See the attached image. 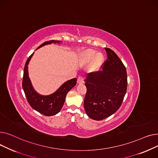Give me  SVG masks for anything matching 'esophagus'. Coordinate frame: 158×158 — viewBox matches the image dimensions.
<instances>
[{"label":"esophagus","mask_w":158,"mask_h":158,"mask_svg":"<svg viewBox=\"0 0 158 158\" xmlns=\"http://www.w3.org/2000/svg\"><path fill=\"white\" fill-rule=\"evenodd\" d=\"M84 77L83 76H79L77 79V82L79 84H81V83H83L84 82Z\"/></svg>","instance_id":"1"}]
</instances>
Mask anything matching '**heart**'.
I'll return each mask as SVG.
<instances>
[{"mask_svg":"<svg viewBox=\"0 0 158 158\" xmlns=\"http://www.w3.org/2000/svg\"><path fill=\"white\" fill-rule=\"evenodd\" d=\"M95 53H96V52L93 51V50H88V51H87L85 54L86 61L88 63H89L92 61L94 59L93 58L95 56ZM94 60L93 63H92L93 68L95 70H97L101 66V65L104 61V57L101 54H98Z\"/></svg>","mask_w":158,"mask_h":158,"instance_id":"heart-1","label":"heart"}]
</instances>
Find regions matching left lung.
Returning <instances> with one entry per match:
<instances>
[{
    "mask_svg": "<svg viewBox=\"0 0 158 158\" xmlns=\"http://www.w3.org/2000/svg\"><path fill=\"white\" fill-rule=\"evenodd\" d=\"M105 50L107 58L102 70L89 73L85 80L84 107L88 117L95 120L105 119L119 109L127 86L126 66L111 49Z\"/></svg>",
    "mask_w": 158,
    "mask_h": 158,
    "instance_id": "8db88e82",
    "label": "left lung"
}]
</instances>
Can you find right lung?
<instances>
[{
    "label": "right lung",
    "mask_w": 158,
    "mask_h": 158,
    "mask_svg": "<svg viewBox=\"0 0 158 158\" xmlns=\"http://www.w3.org/2000/svg\"><path fill=\"white\" fill-rule=\"evenodd\" d=\"M53 42L59 43L60 41L49 40L40 45L38 48ZM33 54L34 52L28 57L26 64H25L22 79V88L29 104L33 109L45 116H52L59 113L61 110L66 94L77 84V79L73 78L65 82L56 92L51 95L48 96L39 95L33 89L28 76L27 65Z\"/></svg>",
    "instance_id": "1"
}]
</instances>
